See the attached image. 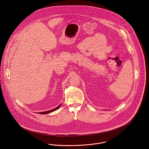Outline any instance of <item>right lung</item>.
<instances>
[{
	"mask_svg": "<svg viewBox=\"0 0 149 149\" xmlns=\"http://www.w3.org/2000/svg\"><path fill=\"white\" fill-rule=\"evenodd\" d=\"M60 106H61V104L59 105L57 107H56V108L53 109H51V110H49V111H45V112H38V113H40V114H46V113H50V112H52L54 111L57 110V109H58V108H60Z\"/></svg>",
	"mask_w": 149,
	"mask_h": 149,
	"instance_id": "obj_1",
	"label": "right lung"
}]
</instances>
